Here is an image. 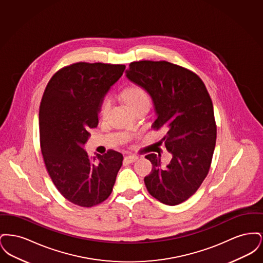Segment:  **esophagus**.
<instances>
[{
	"label": "esophagus",
	"instance_id": "obj_1",
	"mask_svg": "<svg viewBox=\"0 0 263 263\" xmlns=\"http://www.w3.org/2000/svg\"><path fill=\"white\" fill-rule=\"evenodd\" d=\"M137 160V156H133V155H129V156H126L125 158H124V162L127 163H134V162H136Z\"/></svg>",
	"mask_w": 263,
	"mask_h": 263
}]
</instances>
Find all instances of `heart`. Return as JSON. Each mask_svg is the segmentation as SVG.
<instances>
[{"label": "heart", "mask_w": 263, "mask_h": 263, "mask_svg": "<svg viewBox=\"0 0 263 263\" xmlns=\"http://www.w3.org/2000/svg\"><path fill=\"white\" fill-rule=\"evenodd\" d=\"M122 98L124 99L126 103L132 108L134 109L135 107H137L138 105L146 102V101H150V99L147 95V92L140 87L137 86H132L129 88H125L122 91ZM110 107V100L108 98H105L102 100L101 105H100V114L101 116L105 115L107 110Z\"/></svg>", "instance_id": "b5f03b06"}]
</instances>
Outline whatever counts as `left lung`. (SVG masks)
I'll return each instance as SVG.
<instances>
[{"label":"left lung","instance_id":"1","mask_svg":"<svg viewBox=\"0 0 263 263\" xmlns=\"http://www.w3.org/2000/svg\"><path fill=\"white\" fill-rule=\"evenodd\" d=\"M126 76L152 97L157 113L152 128L165 131L162 142L173 155L165 167L161 155L145 157L153 164L145 185L163 204H180L197 191L210 170L217 137L212 100L198 76L173 63H130Z\"/></svg>","mask_w":263,"mask_h":263}]
</instances>
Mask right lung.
<instances>
[{
    "label": "right lung",
    "mask_w": 263,
    "mask_h": 263,
    "mask_svg": "<svg viewBox=\"0 0 263 263\" xmlns=\"http://www.w3.org/2000/svg\"><path fill=\"white\" fill-rule=\"evenodd\" d=\"M124 65L79 62L56 72L39 106L40 147L48 175L63 196L92 207L112 192L123 156L108 150L91 159L83 149L99 124L100 105Z\"/></svg>",
    "instance_id": "right-lung-1"
}]
</instances>
